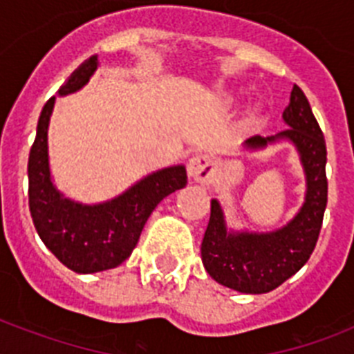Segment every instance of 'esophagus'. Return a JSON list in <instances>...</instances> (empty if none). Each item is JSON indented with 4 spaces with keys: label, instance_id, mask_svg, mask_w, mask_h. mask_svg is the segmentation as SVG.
Here are the masks:
<instances>
[{
    "label": "esophagus",
    "instance_id": "esophagus-1",
    "mask_svg": "<svg viewBox=\"0 0 354 354\" xmlns=\"http://www.w3.org/2000/svg\"><path fill=\"white\" fill-rule=\"evenodd\" d=\"M212 171H214L212 159L205 154H195L187 162V174H189V177L200 180V183H205L212 175Z\"/></svg>",
    "mask_w": 354,
    "mask_h": 354
}]
</instances>
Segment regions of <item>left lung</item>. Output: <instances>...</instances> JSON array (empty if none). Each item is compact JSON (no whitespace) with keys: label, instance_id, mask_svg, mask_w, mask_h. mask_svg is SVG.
I'll return each mask as SVG.
<instances>
[{"label":"left lung","instance_id":"obj_1","mask_svg":"<svg viewBox=\"0 0 354 354\" xmlns=\"http://www.w3.org/2000/svg\"><path fill=\"white\" fill-rule=\"evenodd\" d=\"M289 129L274 136H252L246 149H264L278 140L294 143L306 177L301 209L286 227L273 232H232L227 230L218 200H211V218L202 241V262L207 273L225 287L246 294L270 292L298 273L317 243L328 202L326 143L308 99L298 84L290 92L283 111Z\"/></svg>","mask_w":354,"mask_h":354}]
</instances>
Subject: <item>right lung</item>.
<instances>
[{
    "label": "right lung",
    "instance_id": "1",
    "mask_svg": "<svg viewBox=\"0 0 354 354\" xmlns=\"http://www.w3.org/2000/svg\"><path fill=\"white\" fill-rule=\"evenodd\" d=\"M97 65V56L84 60L62 84L58 95L83 88ZM55 101L53 95L44 104L28 159V198L33 225L44 245L68 270L76 273L111 270L133 253L143 225L159 202L186 186V168L177 165L154 171L104 204L83 205L65 198L53 184L49 171L48 127Z\"/></svg>",
    "mask_w": 354,
    "mask_h": 354
}]
</instances>
